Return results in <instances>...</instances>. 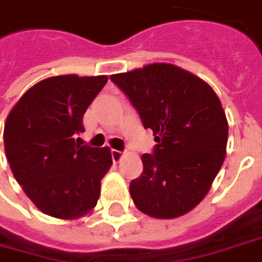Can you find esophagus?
<instances>
[{"label": "esophagus", "mask_w": 262, "mask_h": 262, "mask_svg": "<svg viewBox=\"0 0 262 262\" xmlns=\"http://www.w3.org/2000/svg\"><path fill=\"white\" fill-rule=\"evenodd\" d=\"M122 156H123V151H120V150H112L113 162H119L122 159Z\"/></svg>", "instance_id": "1"}]
</instances>
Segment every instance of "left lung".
Listing matches in <instances>:
<instances>
[{
    "label": "left lung",
    "instance_id": "left-lung-1",
    "mask_svg": "<svg viewBox=\"0 0 262 262\" xmlns=\"http://www.w3.org/2000/svg\"><path fill=\"white\" fill-rule=\"evenodd\" d=\"M156 147L142 156L143 173L130 183L133 203L153 219H177L200 203L226 159L228 122L207 82L180 67L155 62L115 74Z\"/></svg>",
    "mask_w": 262,
    "mask_h": 262
}]
</instances>
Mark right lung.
I'll use <instances>...</instances> for the list:
<instances>
[{
	"mask_svg": "<svg viewBox=\"0 0 262 262\" xmlns=\"http://www.w3.org/2000/svg\"><path fill=\"white\" fill-rule=\"evenodd\" d=\"M106 75L51 76L29 88L7 116L4 147L11 171L47 215L76 220L91 213L112 166L109 147L79 144L83 115Z\"/></svg>",
	"mask_w": 262,
	"mask_h": 262,
	"instance_id": "add662e5",
	"label": "right lung"
}]
</instances>
